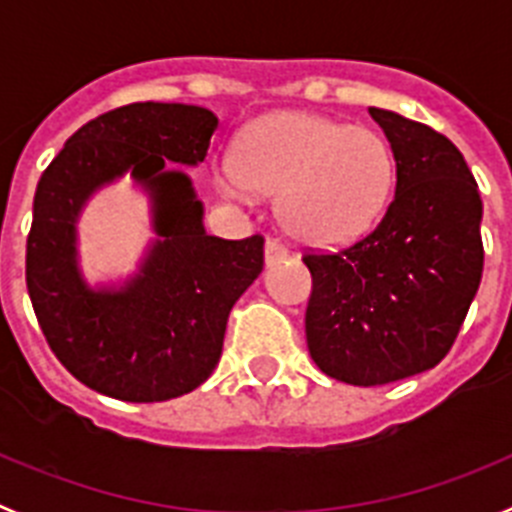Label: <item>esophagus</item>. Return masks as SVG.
Wrapping results in <instances>:
<instances>
[{"label": "esophagus", "instance_id": "34e87169", "mask_svg": "<svg viewBox=\"0 0 512 512\" xmlns=\"http://www.w3.org/2000/svg\"><path fill=\"white\" fill-rule=\"evenodd\" d=\"M287 256H289V251L282 246V243H279V241H266V251H264L266 266L282 264V261L287 259Z\"/></svg>", "mask_w": 512, "mask_h": 512}]
</instances>
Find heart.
Here are the masks:
<instances>
[{
  "label": "heart",
  "mask_w": 512,
  "mask_h": 512,
  "mask_svg": "<svg viewBox=\"0 0 512 512\" xmlns=\"http://www.w3.org/2000/svg\"><path fill=\"white\" fill-rule=\"evenodd\" d=\"M235 200L277 192V220L307 246H343L372 228L395 187L390 143L372 128L315 112L284 110L253 120L235 158L217 169Z\"/></svg>",
  "instance_id": "obj_1"
}]
</instances>
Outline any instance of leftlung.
Returning <instances> with one entry per match:
<instances>
[{
	"mask_svg": "<svg viewBox=\"0 0 512 512\" xmlns=\"http://www.w3.org/2000/svg\"><path fill=\"white\" fill-rule=\"evenodd\" d=\"M395 156V200L341 253L305 256V333L320 372L356 387L397 382L449 354L482 279V200L446 135L369 107Z\"/></svg>",
	"mask_w": 512,
	"mask_h": 512,
	"instance_id": "left-lung-1",
	"label": "left lung"
}]
</instances>
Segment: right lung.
I'll return each instance as SVG.
<instances>
[{"label": "right lung", "mask_w": 512, "mask_h": 512, "mask_svg": "<svg viewBox=\"0 0 512 512\" xmlns=\"http://www.w3.org/2000/svg\"><path fill=\"white\" fill-rule=\"evenodd\" d=\"M217 130L207 107L135 102L81 125L38 182L27 292L53 354L81 384L125 402L197 390L223 354L235 300L264 269V238L205 230V202L180 166H200ZM131 176L154 238L136 271L92 283L78 220L94 193Z\"/></svg>", "instance_id": "obj_1"}]
</instances>
